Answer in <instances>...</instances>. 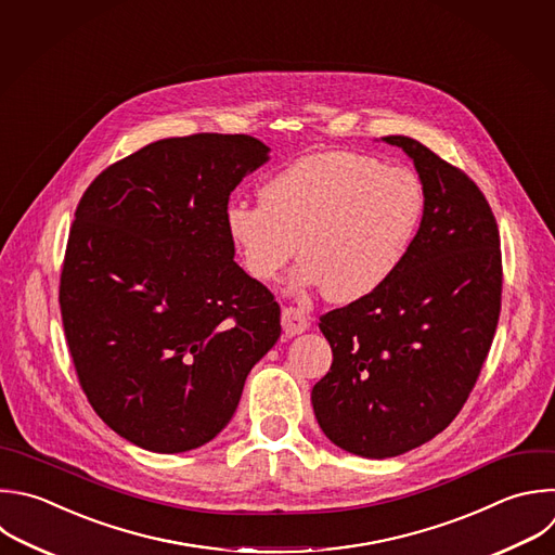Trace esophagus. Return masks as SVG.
<instances>
[{
  "label": "esophagus",
  "instance_id": "esophagus-1",
  "mask_svg": "<svg viewBox=\"0 0 555 555\" xmlns=\"http://www.w3.org/2000/svg\"><path fill=\"white\" fill-rule=\"evenodd\" d=\"M281 324H283V331L287 337H294V335H300L309 328V318L296 309V307H285L283 313H281Z\"/></svg>",
  "mask_w": 555,
  "mask_h": 555
}]
</instances>
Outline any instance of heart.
Instances as JSON below:
<instances>
[{"label":"heart","instance_id":"obj_1","mask_svg":"<svg viewBox=\"0 0 555 555\" xmlns=\"http://www.w3.org/2000/svg\"><path fill=\"white\" fill-rule=\"evenodd\" d=\"M259 201L224 209L242 268L270 283L298 253L292 285L326 289L335 302L382 292L403 268L425 216L414 171L350 150L294 158L261 182Z\"/></svg>","mask_w":555,"mask_h":555}]
</instances>
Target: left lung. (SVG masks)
I'll use <instances>...</instances> for the list:
<instances>
[{
    "instance_id": "8db88e82",
    "label": "left lung",
    "mask_w": 555,
    "mask_h": 555,
    "mask_svg": "<svg viewBox=\"0 0 555 555\" xmlns=\"http://www.w3.org/2000/svg\"><path fill=\"white\" fill-rule=\"evenodd\" d=\"M382 141L412 158L425 216L382 292L320 318L333 363L311 390L324 436L371 460L408 453L451 425L501 311L499 231L477 184L412 137Z\"/></svg>"
}]
</instances>
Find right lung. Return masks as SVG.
<instances>
[{
    "mask_svg": "<svg viewBox=\"0 0 555 555\" xmlns=\"http://www.w3.org/2000/svg\"><path fill=\"white\" fill-rule=\"evenodd\" d=\"M268 160L248 134L158 139L104 169L76 209L61 274L69 352L95 414L145 451L214 440L281 337L274 296L224 231L231 192Z\"/></svg>",
    "mask_w": 555,
    "mask_h": 555,
    "instance_id": "1",
    "label": "right lung"
}]
</instances>
